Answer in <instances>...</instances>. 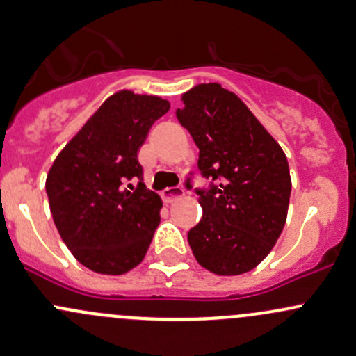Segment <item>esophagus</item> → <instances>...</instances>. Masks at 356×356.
<instances>
[{
    "mask_svg": "<svg viewBox=\"0 0 356 356\" xmlns=\"http://www.w3.org/2000/svg\"><path fill=\"white\" fill-rule=\"evenodd\" d=\"M183 195H185V190H183L181 186H171V188L163 190L161 197H163V200L166 202V204H171V202H175L177 198L183 197Z\"/></svg>",
    "mask_w": 356,
    "mask_h": 356,
    "instance_id": "obj_1",
    "label": "esophagus"
}]
</instances>
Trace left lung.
Returning a JSON list of instances; mask_svg holds the SVG:
<instances>
[{
    "label": "left lung",
    "instance_id": "1",
    "mask_svg": "<svg viewBox=\"0 0 356 356\" xmlns=\"http://www.w3.org/2000/svg\"><path fill=\"white\" fill-rule=\"evenodd\" d=\"M181 100L177 118L193 137L198 171L209 181L195 188L204 213L188 244L212 273H246L268 256L285 225L292 190L286 156L250 108L217 83L195 86Z\"/></svg>",
    "mask_w": 356,
    "mask_h": 356
}]
</instances>
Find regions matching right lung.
I'll return each instance as SVG.
<instances>
[{
    "label": "right lung",
    "instance_id": "right-lung-1",
    "mask_svg": "<svg viewBox=\"0 0 356 356\" xmlns=\"http://www.w3.org/2000/svg\"><path fill=\"white\" fill-rule=\"evenodd\" d=\"M168 110L159 97L118 91L52 164L49 207L60 238L86 268L122 275L146 256L163 204L143 183L137 151Z\"/></svg>",
    "mask_w": 356,
    "mask_h": 356
}]
</instances>
